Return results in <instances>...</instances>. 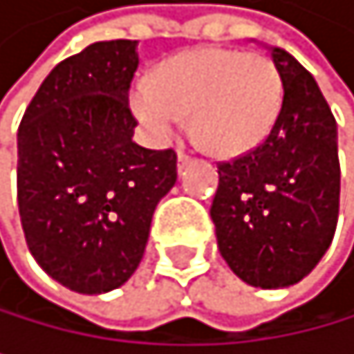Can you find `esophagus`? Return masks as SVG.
I'll return each mask as SVG.
<instances>
[{
  "mask_svg": "<svg viewBox=\"0 0 354 354\" xmlns=\"http://www.w3.org/2000/svg\"><path fill=\"white\" fill-rule=\"evenodd\" d=\"M188 164H190V155L184 153V150H179V153H177V168H179V173H181V170H184Z\"/></svg>",
  "mask_w": 354,
  "mask_h": 354,
  "instance_id": "obj_1",
  "label": "esophagus"
}]
</instances>
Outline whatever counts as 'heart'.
<instances>
[{"instance_id": "b5f03b06", "label": "heart", "mask_w": 354, "mask_h": 354, "mask_svg": "<svg viewBox=\"0 0 354 354\" xmlns=\"http://www.w3.org/2000/svg\"><path fill=\"white\" fill-rule=\"evenodd\" d=\"M281 102L283 82L270 57L221 46L175 57L131 93L133 115L150 137H170L190 113L197 142L221 157L257 148L277 122Z\"/></svg>"}]
</instances>
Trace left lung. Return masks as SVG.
I'll list each match as a JSON object with an SVG mask.
<instances>
[{
	"mask_svg": "<svg viewBox=\"0 0 354 354\" xmlns=\"http://www.w3.org/2000/svg\"><path fill=\"white\" fill-rule=\"evenodd\" d=\"M270 57L283 82L279 117L257 148L217 164L210 217L239 279L283 288L301 281L333 241L339 155L337 122L313 75L281 48Z\"/></svg>",
	"mask_w": 354,
	"mask_h": 354,
	"instance_id": "obj_1",
	"label": "left lung"
}]
</instances>
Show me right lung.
<instances>
[{
  "mask_svg": "<svg viewBox=\"0 0 354 354\" xmlns=\"http://www.w3.org/2000/svg\"><path fill=\"white\" fill-rule=\"evenodd\" d=\"M137 41L91 44L55 66L17 133V206L26 243L66 288L100 295L131 279L155 206L177 181L173 148L133 142L128 91Z\"/></svg>",
  "mask_w": 354,
  "mask_h": 354,
  "instance_id": "obj_1",
  "label": "right lung"
}]
</instances>
